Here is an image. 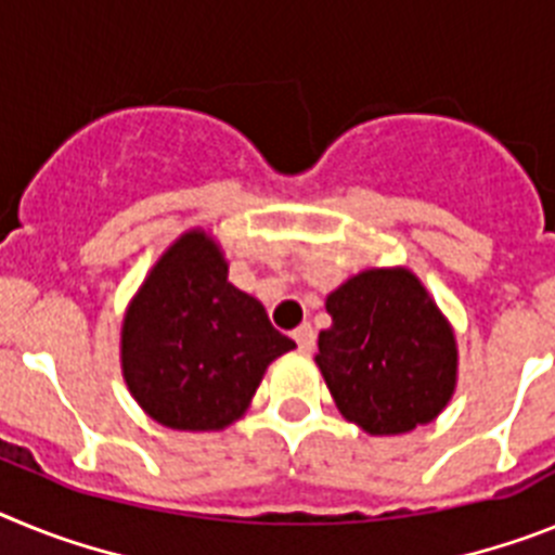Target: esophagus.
<instances>
[{"mask_svg": "<svg viewBox=\"0 0 555 555\" xmlns=\"http://www.w3.org/2000/svg\"><path fill=\"white\" fill-rule=\"evenodd\" d=\"M293 340H296L301 351H312L315 349V330L310 324H301L298 330H293Z\"/></svg>", "mask_w": 555, "mask_h": 555, "instance_id": "obj_1", "label": "esophagus"}]
</instances>
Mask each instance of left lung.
<instances>
[{
	"label": "left lung",
	"instance_id": "1",
	"mask_svg": "<svg viewBox=\"0 0 555 555\" xmlns=\"http://www.w3.org/2000/svg\"><path fill=\"white\" fill-rule=\"evenodd\" d=\"M332 326L315 363L337 411L371 436H397L444 411L457 351L430 293L404 268L365 271L326 298Z\"/></svg>",
	"mask_w": 555,
	"mask_h": 555
}]
</instances>
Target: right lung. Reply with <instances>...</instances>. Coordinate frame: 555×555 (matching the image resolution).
I'll return each instance as SVG.
<instances>
[{
    "mask_svg": "<svg viewBox=\"0 0 555 555\" xmlns=\"http://www.w3.org/2000/svg\"><path fill=\"white\" fill-rule=\"evenodd\" d=\"M291 349L257 298L229 282V264L204 231L170 245L122 324L125 383L172 430H223L243 416L264 369Z\"/></svg>",
    "mask_w": 555,
    "mask_h": 555,
    "instance_id": "add662e5",
    "label": "right lung"
}]
</instances>
